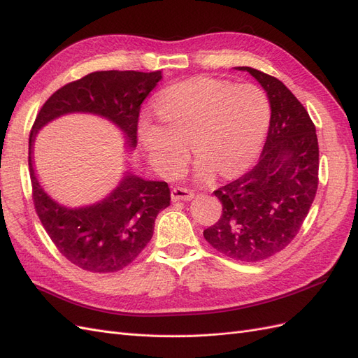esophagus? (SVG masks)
Instances as JSON below:
<instances>
[{"mask_svg":"<svg viewBox=\"0 0 358 358\" xmlns=\"http://www.w3.org/2000/svg\"><path fill=\"white\" fill-rule=\"evenodd\" d=\"M194 196H196V194H194V192L189 191V189H185V188H175V189H171V200H173V201H179V200L188 201V200H192Z\"/></svg>","mask_w":358,"mask_h":358,"instance_id":"1","label":"esophagus"}]
</instances>
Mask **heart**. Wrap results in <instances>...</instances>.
Wrapping results in <instances>:
<instances>
[{"label":"heart","mask_w":358,"mask_h":358,"mask_svg":"<svg viewBox=\"0 0 358 358\" xmlns=\"http://www.w3.org/2000/svg\"><path fill=\"white\" fill-rule=\"evenodd\" d=\"M161 122L140 121L138 136L154 167L164 176L176 173L188 155H197L196 176L215 170L231 176L262 149L270 125V100L255 85L194 78L162 90L154 104Z\"/></svg>","instance_id":"obj_1"}]
</instances>
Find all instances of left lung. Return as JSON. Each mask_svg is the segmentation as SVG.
I'll return each mask as SVG.
<instances>
[{
    "label": "left lung",
    "mask_w": 358,
    "mask_h": 358,
    "mask_svg": "<svg viewBox=\"0 0 358 358\" xmlns=\"http://www.w3.org/2000/svg\"><path fill=\"white\" fill-rule=\"evenodd\" d=\"M234 69L263 86L272 116L254 169L213 191L222 215L203 236L227 257L255 263L282 251L299 233L317 194L320 150L309 113L282 82L251 67Z\"/></svg>",
    "instance_id": "left-lung-1"
}]
</instances>
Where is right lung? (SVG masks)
Returning <instances> with one entry per match:
<instances>
[{
    "instance_id": "obj_1",
    "label": "right lung",
    "mask_w": 358,
    "mask_h": 358,
    "mask_svg": "<svg viewBox=\"0 0 358 358\" xmlns=\"http://www.w3.org/2000/svg\"><path fill=\"white\" fill-rule=\"evenodd\" d=\"M161 79V71L91 73L53 94L32 125L28 164L37 215L59 252L88 272H117L143 251L152 239L157 215L170 206L169 185L140 178L128 167L104 199L69 208L53 200L36 175V137L43 127L61 116L86 113L113 124L131 152L137 146L140 104Z\"/></svg>"
}]
</instances>
